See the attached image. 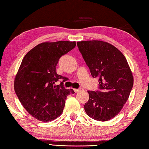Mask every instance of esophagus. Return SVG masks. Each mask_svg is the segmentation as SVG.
I'll return each instance as SVG.
<instances>
[{
    "mask_svg": "<svg viewBox=\"0 0 149 149\" xmlns=\"http://www.w3.org/2000/svg\"><path fill=\"white\" fill-rule=\"evenodd\" d=\"M74 91H75V93H78V92H79V91H83V88H79V89H74Z\"/></svg>",
    "mask_w": 149,
    "mask_h": 149,
    "instance_id": "34e87169",
    "label": "esophagus"
}]
</instances>
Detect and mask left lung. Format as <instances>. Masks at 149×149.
I'll list each match as a JSON object with an SVG mask.
<instances>
[{"instance_id": "obj_1", "label": "left lung", "mask_w": 149, "mask_h": 149, "mask_svg": "<svg viewBox=\"0 0 149 149\" xmlns=\"http://www.w3.org/2000/svg\"><path fill=\"white\" fill-rule=\"evenodd\" d=\"M77 44L91 76L99 77V82L100 90L88 91L85 111L94 120L108 121L118 115L129 99L134 83L131 68L123 54L111 44L100 40Z\"/></svg>"}]
</instances>
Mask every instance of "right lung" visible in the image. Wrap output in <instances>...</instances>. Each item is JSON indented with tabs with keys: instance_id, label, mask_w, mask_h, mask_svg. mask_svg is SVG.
<instances>
[{
	"instance_id": "add662e5",
	"label": "right lung",
	"mask_w": 149,
	"mask_h": 149,
	"mask_svg": "<svg viewBox=\"0 0 149 149\" xmlns=\"http://www.w3.org/2000/svg\"><path fill=\"white\" fill-rule=\"evenodd\" d=\"M76 45L75 42H43L28 52L16 75L14 88L19 100L34 118L50 122L62 113L65 99L75 92L65 89L66 78L56 72L59 58ZM60 85H57L58 80Z\"/></svg>"
}]
</instances>
